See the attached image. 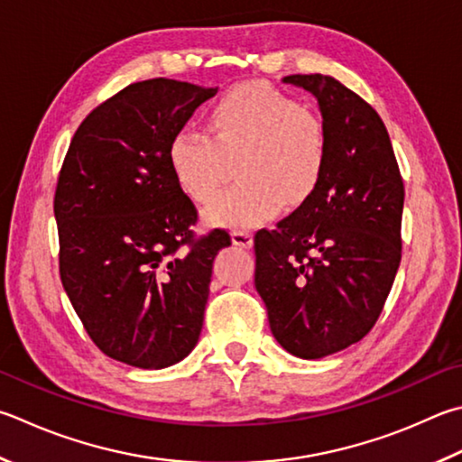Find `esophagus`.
Masks as SVG:
<instances>
[{
    "label": "esophagus",
    "mask_w": 462,
    "mask_h": 462,
    "mask_svg": "<svg viewBox=\"0 0 462 462\" xmlns=\"http://www.w3.org/2000/svg\"><path fill=\"white\" fill-rule=\"evenodd\" d=\"M253 234L246 232V230H234L232 232V245L242 246V248H250L253 246Z\"/></svg>",
    "instance_id": "1"
}]
</instances>
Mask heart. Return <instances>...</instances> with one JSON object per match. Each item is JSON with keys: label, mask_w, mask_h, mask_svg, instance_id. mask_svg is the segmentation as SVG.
<instances>
[{"label": "heart", "mask_w": 462, "mask_h": 462, "mask_svg": "<svg viewBox=\"0 0 462 462\" xmlns=\"http://www.w3.org/2000/svg\"><path fill=\"white\" fill-rule=\"evenodd\" d=\"M209 135L180 129L167 147V162L183 194L204 204L208 226L250 228L297 208L315 194L327 162L323 121L263 82H245L224 92L208 111Z\"/></svg>", "instance_id": "heart-1"}]
</instances>
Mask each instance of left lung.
<instances>
[{"instance_id":"8db88e82","label":"left lung","mask_w":462,"mask_h":462,"mask_svg":"<svg viewBox=\"0 0 462 462\" xmlns=\"http://www.w3.org/2000/svg\"><path fill=\"white\" fill-rule=\"evenodd\" d=\"M282 82L311 92L327 135L315 194L274 230L254 236V284L274 339L319 359L372 331L402 258L404 181L385 125L374 108L323 74Z\"/></svg>"}]
</instances>
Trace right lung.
<instances>
[{
    "label": "right lung",
    "instance_id": "obj_1",
    "mask_svg": "<svg viewBox=\"0 0 462 462\" xmlns=\"http://www.w3.org/2000/svg\"><path fill=\"white\" fill-rule=\"evenodd\" d=\"M217 88L151 79L97 106L74 133L54 196L60 279L95 346L141 370L189 356L212 264L230 236L196 238V206L167 147Z\"/></svg>",
    "mask_w": 462,
    "mask_h": 462
}]
</instances>
